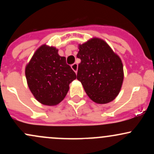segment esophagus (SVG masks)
<instances>
[{
    "instance_id": "obj_1",
    "label": "esophagus",
    "mask_w": 154,
    "mask_h": 154,
    "mask_svg": "<svg viewBox=\"0 0 154 154\" xmlns=\"http://www.w3.org/2000/svg\"><path fill=\"white\" fill-rule=\"evenodd\" d=\"M71 67H72V69H73L74 71H75L76 73H77V69H78V65H77V63H74L73 64H72Z\"/></svg>"
}]
</instances>
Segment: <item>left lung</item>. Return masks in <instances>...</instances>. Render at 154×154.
<instances>
[{"label":"left lung","instance_id":"left-lung-1","mask_svg":"<svg viewBox=\"0 0 154 154\" xmlns=\"http://www.w3.org/2000/svg\"><path fill=\"white\" fill-rule=\"evenodd\" d=\"M77 78L87 95L97 103H107L115 99L122 85L124 73L121 59L109 45L93 38L79 45Z\"/></svg>","mask_w":154,"mask_h":154}]
</instances>
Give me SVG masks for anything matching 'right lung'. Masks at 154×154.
<instances>
[{"mask_svg": "<svg viewBox=\"0 0 154 154\" xmlns=\"http://www.w3.org/2000/svg\"><path fill=\"white\" fill-rule=\"evenodd\" d=\"M25 75L35 98L47 106L57 105L66 96L75 72L54 47L43 45L35 51L26 65Z\"/></svg>", "mask_w": 154, "mask_h": 154, "instance_id": "right-lung-1", "label": "right lung"}]
</instances>
